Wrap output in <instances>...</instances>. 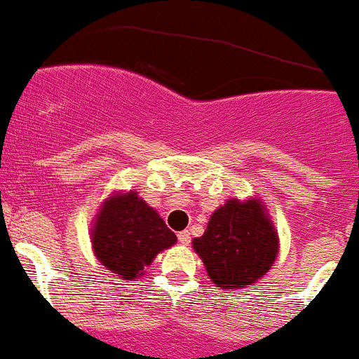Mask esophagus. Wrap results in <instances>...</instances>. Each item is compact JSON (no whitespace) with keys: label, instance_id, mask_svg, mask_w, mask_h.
<instances>
[{"label":"esophagus","instance_id":"obj_1","mask_svg":"<svg viewBox=\"0 0 359 359\" xmlns=\"http://www.w3.org/2000/svg\"><path fill=\"white\" fill-rule=\"evenodd\" d=\"M177 238H179V241L182 245H187L189 241H191V236H189V232H187V231H180L179 234H177Z\"/></svg>","mask_w":359,"mask_h":359}]
</instances>
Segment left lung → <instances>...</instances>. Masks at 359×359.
Segmentation results:
<instances>
[{"mask_svg":"<svg viewBox=\"0 0 359 359\" xmlns=\"http://www.w3.org/2000/svg\"><path fill=\"white\" fill-rule=\"evenodd\" d=\"M216 288L252 286L272 268L279 238L266 208L257 198L227 200L211 215L203 236L193 240Z\"/></svg>","mask_w":359,"mask_h":359,"instance_id":"1","label":"left lung"}]
</instances>
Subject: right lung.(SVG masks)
I'll list each match as a JSON object with an SVG mask.
<instances>
[{"label": "right lung", "instance_id": "obj_1", "mask_svg": "<svg viewBox=\"0 0 359 359\" xmlns=\"http://www.w3.org/2000/svg\"><path fill=\"white\" fill-rule=\"evenodd\" d=\"M93 250L111 272L134 280L164 248L177 243L175 232L166 227L135 191L116 193L100 208L91 232Z\"/></svg>", "mask_w": 359, "mask_h": 359}]
</instances>
